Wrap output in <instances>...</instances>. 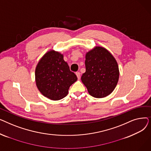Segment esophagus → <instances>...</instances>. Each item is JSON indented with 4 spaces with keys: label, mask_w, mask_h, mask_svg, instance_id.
<instances>
[{
    "label": "esophagus",
    "mask_w": 151,
    "mask_h": 151,
    "mask_svg": "<svg viewBox=\"0 0 151 151\" xmlns=\"http://www.w3.org/2000/svg\"><path fill=\"white\" fill-rule=\"evenodd\" d=\"M76 75L77 78L78 79H80V78H81V73L80 72H76Z\"/></svg>",
    "instance_id": "esophagus-1"
}]
</instances>
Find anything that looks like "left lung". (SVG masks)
Here are the masks:
<instances>
[{"label":"left lung","mask_w":151,"mask_h":151,"mask_svg":"<svg viewBox=\"0 0 151 151\" xmlns=\"http://www.w3.org/2000/svg\"><path fill=\"white\" fill-rule=\"evenodd\" d=\"M86 72L81 81L93 97L103 98L111 93L117 84V63L108 50L97 46L86 55Z\"/></svg>","instance_id":"8db88e82"}]
</instances>
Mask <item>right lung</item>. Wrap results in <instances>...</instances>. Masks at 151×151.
<instances>
[{"label": "right lung", "mask_w": 151, "mask_h": 151, "mask_svg": "<svg viewBox=\"0 0 151 151\" xmlns=\"http://www.w3.org/2000/svg\"><path fill=\"white\" fill-rule=\"evenodd\" d=\"M35 80L38 90L45 97L59 100L67 96L69 88L76 81L77 76L70 71L62 54L50 51L38 63Z\"/></svg>", "instance_id": "add662e5"}]
</instances>
